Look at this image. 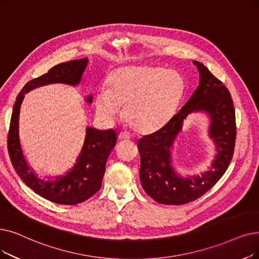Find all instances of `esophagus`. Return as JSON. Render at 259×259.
Masks as SVG:
<instances>
[{
    "mask_svg": "<svg viewBox=\"0 0 259 259\" xmlns=\"http://www.w3.org/2000/svg\"><path fill=\"white\" fill-rule=\"evenodd\" d=\"M118 140L119 141H130L131 140V136L126 132H120L118 134Z\"/></svg>",
    "mask_w": 259,
    "mask_h": 259,
    "instance_id": "34e87169",
    "label": "esophagus"
}]
</instances>
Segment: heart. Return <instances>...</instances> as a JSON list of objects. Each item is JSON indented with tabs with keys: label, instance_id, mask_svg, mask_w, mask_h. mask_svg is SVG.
Segmentation results:
<instances>
[{
	"label": "heart",
	"instance_id": "obj_1",
	"mask_svg": "<svg viewBox=\"0 0 259 259\" xmlns=\"http://www.w3.org/2000/svg\"><path fill=\"white\" fill-rule=\"evenodd\" d=\"M185 80L177 71L154 65H128L115 69L108 89L95 98L97 113L115 118L123 107L122 118L134 131L151 133L169 121L182 102Z\"/></svg>",
	"mask_w": 259,
	"mask_h": 259
}]
</instances>
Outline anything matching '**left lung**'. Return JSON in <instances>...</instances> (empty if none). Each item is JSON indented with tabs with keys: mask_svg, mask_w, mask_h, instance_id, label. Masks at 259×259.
Here are the masks:
<instances>
[{
	"mask_svg": "<svg viewBox=\"0 0 259 259\" xmlns=\"http://www.w3.org/2000/svg\"><path fill=\"white\" fill-rule=\"evenodd\" d=\"M193 62L199 71L200 81L188 102L164 127L138 141L142 186L146 194L161 204L181 205L204 195L226 172L234 153L236 120L229 90L205 65ZM194 111H204L209 116V136L215 144L217 155L206 172L182 177L173 167L171 149L184 119Z\"/></svg>",
	"mask_w": 259,
	"mask_h": 259,
	"instance_id": "obj_1",
	"label": "left lung"
}]
</instances>
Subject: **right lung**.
Here are the masks:
<instances>
[{"label": "right lung", "instance_id": "add662e5", "mask_svg": "<svg viewBox=\"0 0 259 259\" xmlns=\"http://www.w3.org/2000/svg\"><path fill=\"white\" fill-rule=\"evenodd\" d=\"M89 63L88 58L72 60L55 65L47 73L28 81L17 96L8 133V152L11 163L29 188L39 196L58 204L74 205L91 198L102 187L108 157L116 144V132L113 129L97 130L87 127L81 151L71 169L62 176L40 179L29 166L22 150L19 137V118L24 95L33 89L51 83L77 85L81 82ZM92 104V95L85 97Z\"/></svg>", "mask_w": 259, "mask_h": 259}]
</instances>
